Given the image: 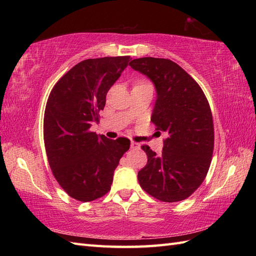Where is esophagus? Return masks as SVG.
I'll return each mask as SVG.
<instances>
[{"mask_svg":"<svg viewBox=\"0 0 256 256\" xmlns=\"http://www.w3.org/2000/svg\"><path fill=\"white\" fill-rule=\"evenodd\" d=\"M140 144L136 142H131V148L132 150H138L140 148Z\"/></svg>","mask_w":256,"mask_h":256,"instance_id":"obj_1","label":"esophagus"}]
</instances>
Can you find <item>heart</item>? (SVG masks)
<instances>
[{
	"mask_svg": "<svg viewBox=\"0 0 256 256\" xmlns=\"http://www.w3.org/2000/svg\"><path fill=\"white\" fill-rule=\"evenodd\" d=\"M140 84H145V82H140Z\"/></svg>",
	"mask_w": 256,
	"mask_h": 256,
	"instance_id": "b5f03b06",
	"label": "heart"
}]
</instances>
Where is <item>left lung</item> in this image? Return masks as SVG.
I'll return each instance as SVG.
<instances>
[{
	"label": "left lung",
	"mask_w": 256,
	"mask_h": 256,
	"mask_svg": "<svg viewBox=\"0 0 256 256\" xmlns=\"http://www.w3.org/2000/svg\"><path fill=\"white\" fill-rule=\"evenodd\" d=\"M130 66L154 82L157 99L152 122L167 133L160 155L142 146L148 164L138 174V182L164 202L187 199L204 180L214 154L209 102L192 76L170 59L143 57L133 59Z\"/></svg>",
	"instance_id": "1"
}]
</instances>
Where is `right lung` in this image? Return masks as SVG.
<instances>
[{
  "mask_svg": "<svg viewBox=\"0 0 256 256\" xmlns=\"http://www.w3.org/2000/svg\"><path fill=\"white\" fill-rule=\"evenodd\" d=\"M131 57L86 59L57 81L44 114V143L54 177L70 197L81 201L110 192L113 172L130 140H108L90 131L99 122L108 91Z\"/></svg>",
  "mask_w": 256,
  "mask_h": 256,
  "instance_id": "right-lung-1",
  "label": "right lung"
}]
</instances>
